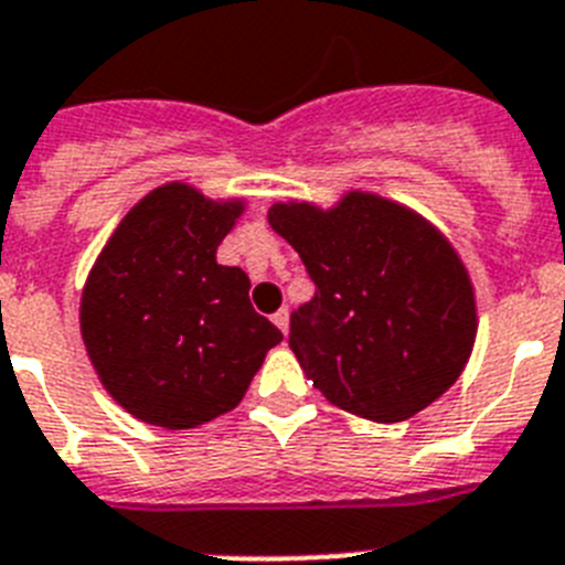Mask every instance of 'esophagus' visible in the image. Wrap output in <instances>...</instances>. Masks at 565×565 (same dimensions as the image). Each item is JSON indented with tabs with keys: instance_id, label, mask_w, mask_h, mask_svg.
<instances>
[{
	"instance_id": "obj_1",
	"label": "esophagus",
	"mask_w": 565,
	"mask_h": 565,
	"mask_svg": "<svg viewBox=\"0 0 565 565\" xmlns=\"http://www.w3.org/2000/svg\"><path fill=\"white\" fill-rule=\"evenodd\" d=\"M274 326H277L282 334H288V326H291V315H288V308H279L277 315H274Z\"/></svg>"
}]
</instances>
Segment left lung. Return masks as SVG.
I'll return each mask as SVG.
<instances>
[{
  "label": "left lung",
  "instance_id": "obj_1",
  "mask_svg": "<svg viewBox=\"0 0 565 565\" xmlns=\"http://www.w3.org/2000/svg\"><path fill=\"white\" fill-rule=\"evenodd\" d=\"M268 223L315 279L288 345L331 406L403 423L446 394L477 340L469 268L434 223L374 191L274 202Z\"/></svg>",
  "mask_w": 565,
  "mask_h": 565
}]
</instances>
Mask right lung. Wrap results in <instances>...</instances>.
I'll return each mask as SVG.
<instances>
[{"mask_svg": "<svg viewBox=\"0 0 565 565\" xmlns=\"http://www.w3.org/2000/svg\"><path fill=\"white\" fill-rule=\"evenodd\" d=\"M245 196L191 182L153 188L90 265L79 331L105 392L148 426L196 428L239 406L282 331L248 300L250 279L216 263Z\"/></svg>", "mask_w": 565, "mask_h": 565, "instance_id": "add662e5", "label": "right lung"}]
</instances>
